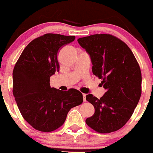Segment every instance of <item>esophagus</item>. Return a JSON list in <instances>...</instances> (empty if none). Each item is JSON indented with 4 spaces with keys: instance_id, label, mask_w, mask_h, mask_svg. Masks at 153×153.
Segmentation results:
<instances>
[{
    "instance_id": "esophagus-1",
    "label": "esophagus",
    "mask_w": 153,
    "mask_h": 153,
    "mask_svg": "<svg viewBox=\"0 0 153 153\" xmlns=\"http://www.w3.org/2000/svg\"><path fill=\"white\" fill-rule=\"evenodd\" d=\"M85 96H86V94H82V97H83V101H84V102H85V101H86V97H85Z\"/></svg>"
}]
</instances>
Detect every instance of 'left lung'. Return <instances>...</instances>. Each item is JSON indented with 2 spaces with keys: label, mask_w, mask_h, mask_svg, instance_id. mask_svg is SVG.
Masks as SVG:
<instances>
[{
  "label": "left lung",
  "mask_w": 153,
  "mask_h": 153,
  "mask_svg": "<svg viewBox=\"0 0 153 153\" xmlns=\"http://www.w3.org/2000/svg\"><path fill=\"white\" fill-rule=\"evenodd\" d=\"M79 45L91 57L94 75L101 79L106 92L99 99L88 94L94 114L85 120L99 133L121 129L134 112L141 96L140 68L129 47L111 34H94L79 38Z\"/></svg>",
  "instance_id": "8db88e82"
}]
</instances>
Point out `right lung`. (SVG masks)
Instances as JSON below:
<instances>
[{
  "mask_svg": "<svg viewBox=\"0 0 153 153\" xmlns=\"http://www.w3.org/2000/svg\"><path fill=\"white\" fill-rule=\"evenodd\" d=\"M75 36L46 34L25 47L13 71V94L24 119L39 131L57 129L68 111L82 103V94L71 88L50 87V78L59 71L57 53L75 40Z\"/></svg>",
  "mask_w": 153,
  "mask_h": 153,
  "instance_id": "obj_1",
  "label": "right lung"
}]
</instances>
